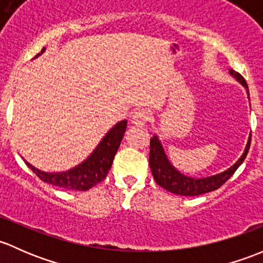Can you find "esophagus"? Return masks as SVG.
Returning <instances> with one entry per match:
<instances>
[{"label": "esophagus", "mask_w": 263, "mask_h": 263, "mask_svg": "<svg viewBox=\"0 0 263 263\" xmlns=\"http://www.w3.org/2000/svg\"><path fill=\"white\" fill-rule=\"evenodd\" d=\"M151 119V112L147 109H139L137 110L132 116V123L135 125H144L148 120Z\"/></svg>", "instance_id": "34e87169"}]
</instances>
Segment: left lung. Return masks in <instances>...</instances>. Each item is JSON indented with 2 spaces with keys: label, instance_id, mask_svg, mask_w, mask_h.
<instances>
[{
  "label": "left lung",
  "instance_id": "obj_1",
  "mask_svg": "<svg viewBox=\"0 0 263 263\" xmlns=\"http://www.w3.org/2000/svg\"><path fill=\"white\" fill-rule=\"evenodd\" d=\"M231 74L234 76L246 88L248 92V85L246 82V80L243 78L242 74L234 72L232 69ZM251 145V137L248 139L247 147H246L245 153L237 161V163L234 166H232L231 168H228L223 173H219V175L212 176V177L206 178H191L187 176L182 175L175 170L172 167V164L170 163V161L167 159L166 154H164L163 148H162L161 143H159L157 135H154L153 138H151V151H149V166L151 171L153 173V177L156 180V182L158 183L161 187H163L164 190L172 192L176 195H182V196H197V195L206 194V192L214 191L216 189L220 187L221 185L227 182L229 178L232 177L233 173L237 171L238 167L243 163L245 158L247 157L248 151H250Z\"/></svg>",
  "mask_w": 263,
  "mask_h": 263
}]
</instances>
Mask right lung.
Here are the masks:
<instances>
[{"instance_id":"right-lung-1","label":"right lung","mask_w":263,"mask_h":263,"mask_svg":"<svg viewBox=\"0 0 263 263\" xmlns=\"http://www.w3.org/2000/svg\"><path fill=\"white\" fill-rule=\"evenodd\" d=\"M44 49L45 48H43L39 54H42ZM125 130L126 120L116 124L111 130L105 135V138L100 142L93 153L85 162L67 172L47 173L35 168L28 162H25V163L44 182L64 189V190L86 191L91 189L92 186L101 182L104 178H106L107 173L111 168L114 157L120 147L121 139H123Z\"/></svg>"}]
</instances>
